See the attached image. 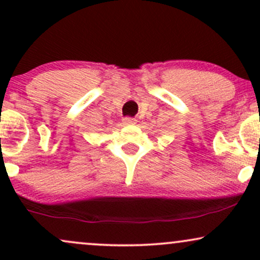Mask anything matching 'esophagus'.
Wrapping results in <instances>:
<instances>
[{"label": "esophagus", "instance_id": "34e87169", "mask_svg": "<svg viewBox=\"0 0 260 260\" xmlns=\"http://www.w3.org/2000/svg\"><path fill=\"white\" fill-rule=\"evenodd\" d=\"M122 122H123V124H126V126H129V124H136L137 120L132 117H124L123 120H122Z\"/></svg>", "mask_w": 260, "mask_h": 260}]
</instances>
